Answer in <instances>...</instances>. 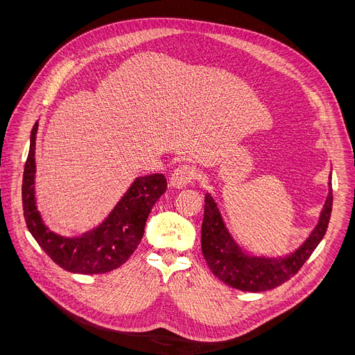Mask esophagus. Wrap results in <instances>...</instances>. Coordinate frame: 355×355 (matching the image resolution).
<instances>
[{
	"label": "esophagus",
	"instance_id": "34e87169",
	"mask_svg": "<svg viewBox=\"0 0 355 355\" xmlns=\"http://www.w3.org/2000/svg\"><path fill=\"white\" fill-rule=\"evenodd\" d=\"M193 180H194V171L191 168L187 165H181L171 174L170 184L174 189H184L187 187V185H190Z\"/></svg>",
	"mask_w": 355,
	"mask_h": 355
}]
</instances>
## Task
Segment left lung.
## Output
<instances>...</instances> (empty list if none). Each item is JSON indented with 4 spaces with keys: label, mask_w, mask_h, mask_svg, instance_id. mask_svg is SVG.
<instances>
[{
    "label": "left lung",
    "mask_w": 355,
    "mask_h": 355,
    "mask_svg": "<svg viewBox=\"0 0 355 355\" xmlns=\"http://www.w3.org/2000/svg\"><path fill=\"white\" fill-rule=\"evenodd\" d=\"M332 211L331 175L328 196L320 218L308 237L286 254H257L241 246L229 230L220 207L211 193H206L204 218L201 226V249L213 275L229 286L245 292H263L273 289L302 268L312 252L324 239Z\"/></svg>",
    "instance_id": "8db88e82"
}]
</instances>
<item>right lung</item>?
Listing matches in <instances>:
<instances>
[{"instance_id":"right-lung-1","label":"right lung","mask_w":355,"mask_h":355,"mask_svg":"<svg viewBox=\"0 0 355 355\" xmlns=\"http://www.w3.org/2000/svg\"><path fill=\"white\" fill-rule=\"evenodd\" d=\"M39 121L31 129L30 151L23 175V210L27 227L40 248L63 269L80 275L110 272L135 252L145 232L146 218L166 190L164 174L137 177L115 207L93 227L79 236L53 232L44 221L35 196V139Z\"/></svg>"}]
</instances>
